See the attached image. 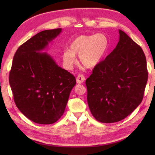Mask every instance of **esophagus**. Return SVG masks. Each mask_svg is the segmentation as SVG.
I'll list each match as a JSON object with an SVG mask.
<instances>
[{
	"label": "esophagus",
	"instance_id": "34e87169",
	"mask_svg": "<svg viewBox=\"0 0 155 155\" xmlns=\"http://www.w3.org/2000/svg\"><path fill=\"white\" fill-rule=\"evenodd\" d=\"M84 81H85L84 76H83V74H78V77H77V83L78 84L83 83Z\"/></svg>",
	"mask_w": 155,
	"mask_h": 155
}]
</instances>
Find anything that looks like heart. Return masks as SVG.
Wrapping results in <instances>:
<instances>
[{
	"instance_id": "obj_1",
	"label": "heart",
	"mask_w": 155,
	"mask_h": 155,
	"mask_svg": "<svg viewBox=\"0 0 155 155\" xmlns=\"http://www.w3.org/2000/svg\"><path fill=\"white\" fill-rule=\"evenodd\" d=\"M108 45L107 36L103 33L81 35L71 42L69 50L62 54L64 67L71 69L76 62V55L83 67L91 68L99 63L106 52Z\"/></svg>"
}]
</instances>
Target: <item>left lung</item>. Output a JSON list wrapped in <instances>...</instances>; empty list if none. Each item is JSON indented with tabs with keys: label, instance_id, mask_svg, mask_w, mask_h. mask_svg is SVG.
<instances>
[{
	"label": "left lung",
	"instance_id": "8db88e82",
	"mask_svg": "<svg viewBox=\"0 0 155 155\" xmlns=\"http://www.w3.org/2000/svg\"><path fill=\"white\" fill-rule=\"evenodd\" d=\"M114 50L86 80L87 102L93 116L103 123L124 119L143 101L148 80L143 49L123 31Z\"/></svg>",
	"mask_w": 155,
	"mask_h": 155
}]
</instances>
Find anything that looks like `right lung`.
Returning <instances> with one entry per match:
<instances>
[{"instance_id": "1", "label": "right lung", "mask_w": 155, "mask_h": 155, "mask_svg": "<svg viewBox=\"0 0 155 155\" xmlns=\"http://www.w3.org/2000/svg\"><path fill=\"white\" fill-rule=\"evenodd\" d=\"M61 31H41L20 46L9 73L16 107L38 124H52L61 117L76 84L73 75L58 67L47 52H40Z\"/></svg>"}]
</instances>
